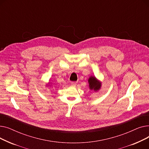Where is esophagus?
Here are the masks:
<instances>
[{
	"label": "esophagus",
	"instance_id": "esophagus-1",
	"mask_svg": "<svg viewBox=\"0 0 149 149\" xmlns=\"http://www.w3.org/2000/svg\"><path fill=\"white\" fill-rule=\"evenodd\" d=\"M76 84H77L76 81H72L71 83H70V84H71V86H75Z\"/></svg>",
	"mask_w": 149,
	"mask_h": 149
}]
</instances>
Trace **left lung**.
I'll return each mask as SVG.
<instances>
[{"label":"left lung","mask_w":149,"mask_h":149,"mask_svg":"<svg viewBox=\"0 0 149 149\" xmlns=\"http://www.w3.org/2000/svg\"><path fill=\"white\" fill-rule=\"evenodd\" d=\"M90 89H93L94 91L98 90L100 88V84L94 77H91L89 79Z\"/></svg>","instance_id":"8db88e82"}]
</instances>
